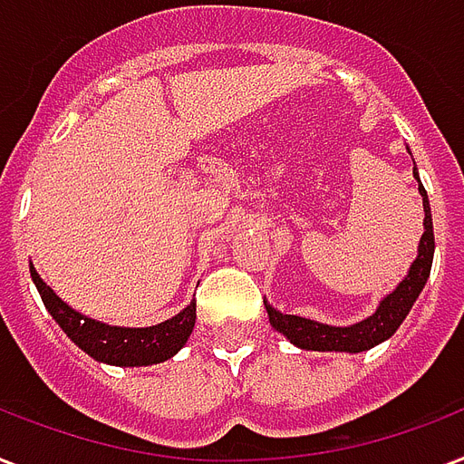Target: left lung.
Wrapping results in <instances>:
<instances>
[{
	"label": "left lung",
	"mask_w": 464,
	"mask_h": 464,
	"mask_svg": "<svg viewBox=\"0 0 464 464\" xmlns=\"http://www.w3.org/2000/svg\"><path fill=\"white\" fill-rule=\"evenodd\" d=\"M416 181H419V174H416ZM419 193L423 198V235L421 242H419V256L409 268L407 278L397 285L394 293L380 303L378 312L372 317L362 319L353 326H329L319 324V322H312V319L295 317V314H281L278 310H273L271 304H266L268 310V319L276 332H281L283 336H288L290 343H295L300 348H307V351H346V353H361V351H368V348L378 346L380 341L390 339L400 324L404 322V317L411 310V304L416 303V297L426 285V278L430 273V264H433V246H436V239H433V220H430V208H429V196H426V188L419 181Z\"/></svg>",
	"instance_id": "8db88e82"
}]
</instances>
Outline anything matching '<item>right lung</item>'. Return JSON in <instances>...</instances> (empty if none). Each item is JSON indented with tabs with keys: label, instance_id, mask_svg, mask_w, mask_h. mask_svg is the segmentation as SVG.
I'll list each match as a JSON object with an SVG mask.
<instances>
[{
	"label": "right lung",
	"instance_id": "obj_1",
	"mask_svg": "<svg viewBox=\"0 0 464 464\" xmlns=\"http://www.w3.org/2000/svg\"><path fill=\"white\" fill-rule=\"evenodd\" d=\"M31 278L41 293L43 304L48 307L63 332L77 343L82 351L96 358V361L111 362V365H152L171 358L179 348L188 341L196 324V300H193L176 317L167 319L157 326L147 329H123V326H109L79 314L60 300L53 290L41 281V276L31 266Z\"/></svg>",
	"mask_w": 464,
	"mask_h": 464
}]
</instances>
